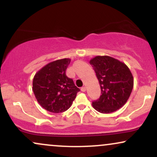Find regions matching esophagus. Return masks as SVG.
<instances>
[{"instance_id": "34e87169", "label": "esophagus", "mask_w": 157, "mask_h": 157, "mask_svg": "<svg viewBox=\"0 0 157 157\" xmlns=\"http://www.w3.org/2000/svg\"><path fill=\"white\" fill-rule=\"evenodd\" d=\"M81 91H82V92H85V91H86V88L85 87V86H82V87L81 88Z\"/></svg>"}]
</instances>
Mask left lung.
I'll list each match as a JSON object with an SVG mask.
<instances>
[{"label": "left lung", "mask_w": 157, "mask_h": 157, "mask_svg": "<svg viewBox=\"0 0 157 157\" xmlns=\"http://www.w3.org/2000/svg\"><path fill=\"white\" fill-rule=\"evenodd\" d=\"M101 88L99 100L92 102L95 110L110 113L122 108L134 87L132 73L124 63L109 56H96L90 60Z\"/></svg>", "instance_id": "8db88e82"}]
</instances>
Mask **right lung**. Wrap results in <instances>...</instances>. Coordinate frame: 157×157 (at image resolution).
<instances>
[{
	"label": "right lung",
	"mask_w": 157,
	"mask_h": 157,
	"mask_svg": "<svg viewBox=\"0 0 157 157\" xmlns=\"http://www.w3.org/2000/svg\"><path fill=\"white\" fill-rule=\"evenodd\" d=\"M71 59L48 63L35 74L32 90L38 103L52 113H60L71 107L80 89L68 78L66 70Z\"/></svg>",
	"instance_id": "right-lung-1"
}]
</instances>
